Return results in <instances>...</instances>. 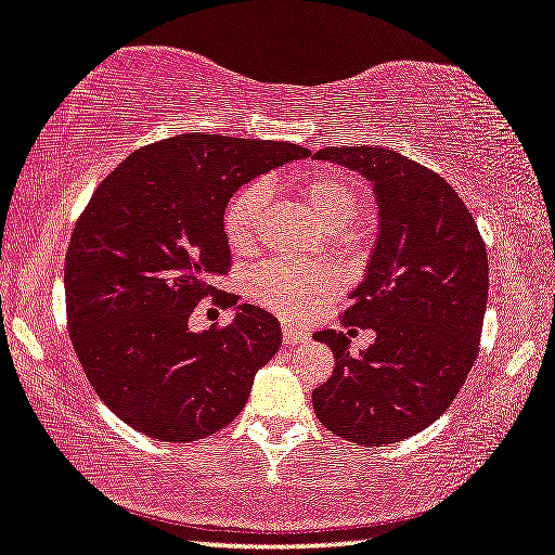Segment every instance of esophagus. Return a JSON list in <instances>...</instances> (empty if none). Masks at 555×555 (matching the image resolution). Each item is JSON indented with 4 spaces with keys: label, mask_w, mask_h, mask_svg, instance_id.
<instances>
[{
    "label": "esophagus",
    "mask_w": 555,
    "mask_h": 555,
    "mask_svg": "<svg viewBox=\"0 0 555 555\" xmlns=\"http://www.w3.org/2000/svg\"><path fill=\"white\" fill-rule=\"evenodd\" d=\"M281 333H284V340L288 343V346H296V343L309 340V333H306L304 328H298V325H294V323L281 325Z\"/></svg>",
    "instance_id": "obj_1"
}]
</instances>
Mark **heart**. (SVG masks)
<instances>
[{"mask_svg": "<svg viewBox=\"0 0 555 555\" xmlns=\"http://www.w3.org/2000/svg\"><path fill=\"white\" fill-rule=\"evenodd\" d=\"M296 192L328 232L346 230L360 212V192L338 172H309L296 182ZM269 190L263 182L244 184L224 209L222 230L234 251H249L259 240ZM333 276L323 267L269 261L246 274V294L288 319H301L331 296Z\"/></svg>", "mask_w": 555, "mask_h": 555, "instance_id": "obj_1", "label": "heart"}]
</instances>
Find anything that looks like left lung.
Here are the masks:
<instances>
[{
  "instance_id": "left-lung-1",
  "label": "left lung",
  "mask_w": 555,
  "mask_h": 555,
  "mask_svg": "<svg viewBox=\"0 0 555 555\" xmlns=\"http://www.w3.org/2000/svg\"><path fill=\"white\" fill-rule=\"evenodd\" d=\"M313 157L363 175L380 222L365 279L343 313V325L373 328L375 343L350 356L343 333H313L336 358L313 390L315 417L356 444L400 442L450 408L477 360L487 246L462 197L425 165L377 145L323 147Z\"/></svg>"
}]
</instances>
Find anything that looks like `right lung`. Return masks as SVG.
Segmentation results:
<instances>
[{
  "instance_id": "add662e5",
  "label": "right lung",
  "mask_w": 555,
  "mask_h": 555,
  "mask_svg": "<svg viewBox=\"0 0 555 555\" xmlns=\"http://www.w3.org/2000/svg\"><path fill=\"white\" fill-rule=\"evenodd\" d=\"M309 155L276 140L184 133L140 147L95 188L66 254L68 331L93 390L138 433L195 442L249 400L279 350V321L230 298L224 328L192 333L190 313L230 267L227 202Z\"/></svg>"
}]
</instances>
